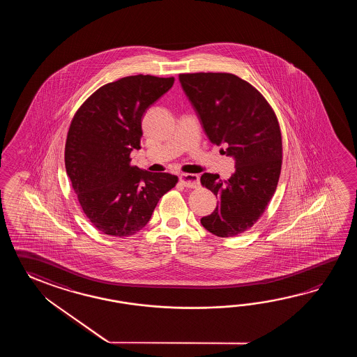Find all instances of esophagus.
I'll use <instances>...</instances> for the list:
<instances>
[{"mask_svg":"<svg viewBox=\"0 0 357 357\" xmlns=\"http://www.w3.org/2000/svg\"><path fill=\"white\" fill-rule=\"evenodd\" d=\"M180 181L185 188H190V189H195L200 185L199 176L194 175V174H183L180 176Z\"/></svg>","mask_w":357,"mask_h":357,"instance_id":"esophagus-1","label":"esophagus"}]
</instances>
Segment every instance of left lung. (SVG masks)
<instances>
[{
	"label": "left lung",
	"mask_w": 357,
	"mask_h": 357,
	"mask_svg": "<svg viewBox=\"0 0 357 357\" xmlns=\"http://www.w3.org/2000/svg\"><path fill=\"white\" fill-rule=\"evenodd\" d=\"M182 89L213 144L227 146L236 160L228 180L200 177L218 197L217 208L200 222L218 237L241 235L254 226L273 197L282 167L281 128L273 108L250 83L228 73L180 74Z\"/></svg>",
	"instance_id": "left-lung-1"
}]
</instances>
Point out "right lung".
Here are the masks:
<instances>
[{
	"instance_id": "1",
	"label": "right lung",
	"mask_w": 357,
	"mask_h": 357,
	"mask_svg": "<svg viewBox=\"0 0 357 357\" xmlns=\"http://www.w3.org/2000/svg\"><path fill=\"white\" fill-rule=\"evenodd\" d=\"M175 77L131 75L94 91L76 111L65 144V166L79 204L102 234L128 237L152 217L178 177L130 162L140 149L142 119Z\"/></svg>"
}]
</instances>
